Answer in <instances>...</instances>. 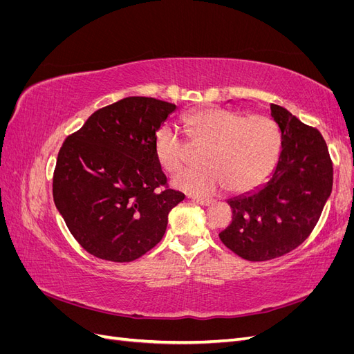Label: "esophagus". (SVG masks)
Wrapping results in <instances>:
<instances>
[{
	"instance_id": "obj_1",
	"label": "esophagus",
	"mask_w": 354,
	"mask_h": 354,
	"mask_svg": "<svg viewBox=\"0 0 354 354\" xmlns=\"http://www.w3.org/2000/svg\"><path fill=\"white\" fill-rule=\"evenodd\" d=\"M192 201L199 203V205H211L212 199H207V198H192Z\"/></svg>"
}]
</instances>
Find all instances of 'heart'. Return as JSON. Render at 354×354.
<instances>
[{"mask_svg":"<svg viewBox=\"0 0 354 354\" xmlns=\"http://www.w3.org/2000/svg\"><path fill=\"white\" fill-rule=\"evenodd\" d=\"M189 143L205 146V167L180 171L173 185L194 195H211L226 186L233 194L259 187L269 177L281 151V133L270 116H243L224 108H207L185 118ZM159 165L176 173L185 165L187 142L174 128L160 127L153 140Z\"/></svg>","mask_w":354,"mask_h":354,"instance_id":"obj_1","label":"heart"}]
</instances>
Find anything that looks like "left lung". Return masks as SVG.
<instances>
[{
	"instance_id": "obj_1",
	"label": "left lung",
	"mask_w": 354,
	"mask_h": 354,
	"mask_svg": "<svg viewBox=\"0 0 354 354\" xmlns=\"http://www.w3.org/2000/svg\"><path fill=\"white\" fill-rule=\"evenodd\" d=\"M282 152L270 180L232 198V223L218 236L248 261H267L301 245L315 229L330 195L334 168L326 142L282 106L270 104Z\"/></svg>"
}]
</instances>
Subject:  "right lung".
Returning a JSON list of instances; mask_svg holds the SVG:
<instances>
[{
    "instance_id": "add662e5",
    "label": "right lung",
    "mask_w": 354,
    "mask_h": 354,
    "mask_svg": "<svg viewBox=\"0 0 354 354\" xmlns=\"http://www.w3.org/2000/svg\"><path fill=\"white\" fill-rule=\"evenodd\" d=\"M174 111L168 102L125 97L95 111L60 147L53 198L73 238L97 259H140L162 239L169 211L185 199L167 186L153 147Z\"/></svg>"
}]
</instances>
